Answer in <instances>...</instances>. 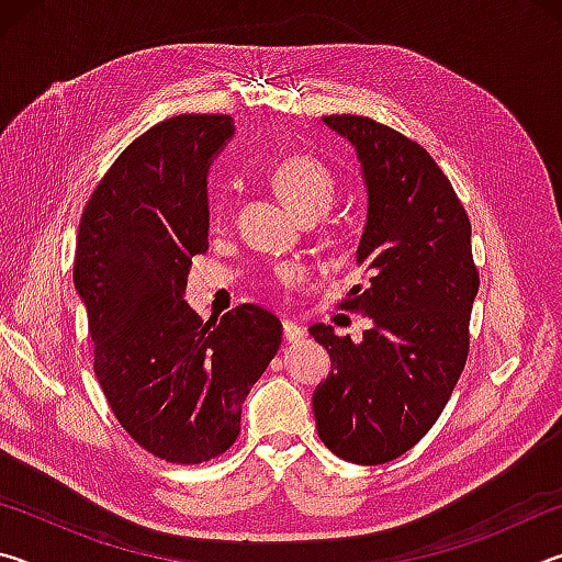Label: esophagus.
Instances as JSON below:
<instances>
[{
	"label": "esophagus",
	"mask_w": 562,
	"mask_h": 562,
	"mask_svg": "<svg viewBox=\"0 0 562 562\" xmlns=\"http://www.w3.org/2000/svg\"><path fill=\"white\" fill-rule=\"evenodd\" d=\"M282 335L288 341H300V339H304V329L300 325H294V322H284Z\"/></svg>",
	"instance_id": "1"
}]
</instances>
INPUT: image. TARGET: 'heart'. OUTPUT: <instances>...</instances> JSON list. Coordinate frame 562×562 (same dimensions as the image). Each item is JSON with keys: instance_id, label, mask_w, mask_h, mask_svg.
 <instances>
[{"instance_id": "1", "label": "heart", "mask_w": 562, "mask_h": 562, "mask_svg": "<svg viewBox=\"0 0 562 562\" xmlns=\"http://www.w3.org/2000/svg\"><path fill=\"white\" fill-rule=\"evenodd\" d=\"M272 188L294 215L302 217V221H317L319 215L329 211L331 201H335L337 180L331 176V170L322 166L319 160L307 156H292L274 166ZM213 215L215 221H221L223 203H215ZM278 274L284 282H292L300 278V270L292 268V265H284V268L278 270Z\"/></svg>"}]
</instances>
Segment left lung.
<instances>
[{
	"mask_svg": "<svg viewBox=\"0 0 562 562\" xmlns=\"http://www.w3.org/2000/svg\"><path fill=\"white\" fill-rule=\"evenodd\" d=\"M357 150L367 223L347 310L372 319L359 341L329 325L310 335L329 351L331 374L315 389L317 431L339 459L394 461L441 416L469 357L479 292L471 223L429 150L369 116H325Z\"/></svg>",
	"mask_w": 562,
	"mask_h": 562,
	"instance_id": "1",
	"label": "left lung"
}]
</instances>
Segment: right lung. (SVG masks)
Returning <instances> with one entry per match:
<instances>
[{"mask_svg": "<svg viewBox=\"0 0 562 562\" xmlns=\"http://www.w3.org/2000/svg\"><path fill=\"white\" fill-rule=\"evenodd\" d=\"M235 133L223 113H180L113 160L79 223L74 288L113 416L148 453L203 463L240 434L245 396L278 355L282 322L240 304L207 319L183 300L207 250V168Z\"/></svg>", "mask_w": 562, "mask_h": 562, "instance_id": "right-lung-1", "label": "right lung"}]
</instances>
